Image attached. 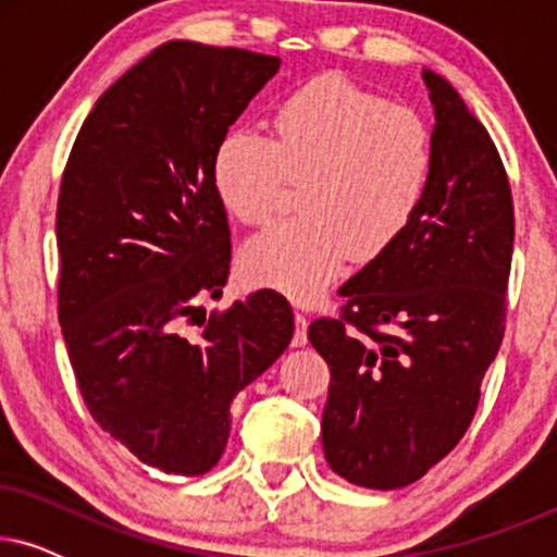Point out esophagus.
Here are the masks:
<instances>
[{
  "label": "esophagus",
  "mask_w": 557,
  "mask_h": 557,
  "mask_svg": "<svg viewBox=\"0 0 557 557\" xmlns=\"http://www.w3.org/2000/svg\"><path fill=\"white\" fill-rule=\"evenodd\" d=\"M307 324H309L307 314L296 309V311H294V337H292V345H294V347H304V345H307Z\"/></svg>",
  "instance_id": "1"
}]
</instances>
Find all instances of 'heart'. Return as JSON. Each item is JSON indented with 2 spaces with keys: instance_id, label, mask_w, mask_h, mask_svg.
<instances>
[{
  "instance_id": "1",
  "label": "heart",
  "mask_w": 557,
  "mask_h": 557,
  "mask_svg": "<svg viewBox=\"0 0 557 557\" xmlns=\"http://www.w3.org/2000/svg\"><path fill=\"white\" fill-rule=\"evenodd\" d=\"M436 170L421 113L342 75H319L276 106L271 136L238 128L220 141L212 182L225 210L263 225L292 180H307L301 215L250 243L243 269L256 284L311 299L355 256H385L421 215Z\"/></svg>"
}]
</instances>
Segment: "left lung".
<instances>
[{
	"instance_id": "1",
	"label": "left lung",
	"mask_w": 557,
	"mask_h": 557,
	"mask_svg": "<svg viewBox=\"0 0 557 557\" xmlns=\"http://www.w3.org/2000/svg\"><path fill=\"white\" fill-rule=\"evenodd\" d=\"M423 81L436 170L421 215L339 288V317L309 324L332 375L324 456L368 490L413 484L459 444L505 337L515 240L505 164L461 96L436 73Z\"/></svg>"
}]
</instances>
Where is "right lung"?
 I'll use <instances>...</instances> for the list:
<instances>
[{
  "label": "right lung",
  "mask_w": 557,
  "mask_h": 557,
  "mask_svg": "<svg viewBox=\"0 0 557 557\" xmlns=\"http://www.w3.org/2000/svg\"><path fill=\"white\" fill-rule=\"evenodd\" d=\"M281 60L172 40L83 121L58 195V319L88 413L164 474L215 467L231 403L294 334L261 288L223 311L231 227L212 182L227 128Z\"/></svg>",
  "instance_id": "1"
}]
</instances>
